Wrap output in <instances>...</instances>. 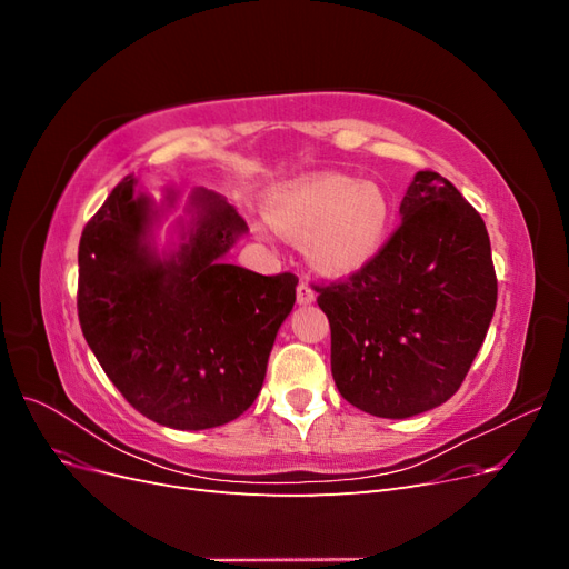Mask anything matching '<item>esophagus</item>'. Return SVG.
Masks as SVG:
<instances>
[{"label":"esophagus","instance_id":"obj_1","mask_svg":"<svg viewBox=\"0 0 569 569\" xmlns=\"http://www.w3.org/2000/svg\"><path fill=\"white\" fill-rule=\"evenodd\" d=\"M297 301L301 303V306H308V303H313L316 301V289L308 284V282H299V287H297Z\"/></svg>","mask_w":569,"mask_h":569}]
</instances>
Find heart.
I'll use <instances>...</instances> for the list:
<instances>
[{"instance_id": "b5f03b06", "label": "heart", "mask_w": 569, "mask_h": 569, "mask_svg": "<svg viewBox=\"0 0 569 569\" xmlns=\"http://www.w3.org/2000/svg\"><path fill=\"white\" fill-rule=\"evenodd\" d=\"M266 213L253 222L258 234L303 242L308 263L332 278L363 270L380 253L391 218L380 187L339 173L272 189Z\"/></svg>"}]
</instances>
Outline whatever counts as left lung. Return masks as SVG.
<instances>
[{
	"mask_svg": "<svg viewBox=\"0 0 569 569\" xmlns=\"http://www.w3.org/2000/svg\"><path fill=\"white\" fill-rule=\"evenodd\" d=\"M399 213L401 226L363 270L316 287L339 393L396 420L458 391L498 295L485 220L449 180L420 170Z\"/></svg>",
	"mask_w": 569,
	"mask_h": 569,
	"instance_id": "8db88e82",
	"label": "left lung"
}]
</instances>
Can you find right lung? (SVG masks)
Returning <instances> with one entry per match:
<instances>
[{
	"label": "right lung",
	"instance_id": "right-lung-1",
	"mask_svg": "<svg viewBox=\"0 0 569 569\" xmlns=\"http://www.w3.org/2000/svg\"><path fill=\"white\" fill-rule=\"evenodd\" d=\"M134 184L132 176L118 182L82 230V335L142 416L173 429L220 427L261 391L299 278L226 263L249 228L226 199L201 187L189 197L178 242L159 251L153 228L161 209ZM176 199L168 189L166 209Z\"/></svg>",
	"mask_w": 569,
	"mask_h": 569
}]
</instances>
